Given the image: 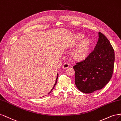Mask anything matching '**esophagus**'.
<instances>
[{
  "mask_svg": "<svg viewBox=\"0 0 121 121\" xmlns=\"http://www.w3.org/2000/svg\"><path fill=\"white\" fill-rule=\"evenodd\" d=\"M69 67V64L68 63H65L63 65V68L64 69H67Z\"/></svg>",
  "mask_w": 121,
  "mask_h": 121,
  "instance_id": "esophagus-1",
  "label": "esophagus"
}]
</instances>
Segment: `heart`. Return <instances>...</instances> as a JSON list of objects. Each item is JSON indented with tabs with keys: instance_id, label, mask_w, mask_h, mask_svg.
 Instances as JSON below:
<instances>
[{
	"instance_id": "obj_1",
	"label": "heart",
	"mask_w": 121,
	"mask_h": 121,
	"mask_svg": "<svg viewBox=\"0 0 121 121\" xmlns=\"http://www.w3.org/2000/svg\"><path fill=\"white\" fill-rule=\"evenodd\" d=\"M84 40V37L81 36H77L73 44V46L77 45ZM90 45L88 41H86L82 43L78 47L76 48L73 53V57L75 59L81 60L85 58L88 55Z\"/></svg>"
}]
</instances>
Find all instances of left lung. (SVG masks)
I'll return each instance as SVG.
<instances>
[{"mask_svg":"<svg viewBox=\"0 0 121 121\" xmlns=\"http://www.w3.org/2000/svg\"><path fill=\"white\" fill-rule=\"evenodd\" d=\"M114 62V49L107 37L99 32L94 50L73 67L77 88L85 93L102 89L111 79Z\"/></svg>","mask_w":121,"mask_h":121,"instance_id":"obj_1","label":"left lung"}]
</instances>
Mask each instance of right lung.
<instances>
[{
    "label": "right lung",
    "mask_w": 121,
    "mask_h": 121,
    "mask_svg": "<svg viewBox=\"0 0 121 121\" xmlns=\"http://www.w3.org/2000/svg\"><path fill=\"white\" fill-rule=\"evenodd\" d=\"M58 74H57V78H56V81H55V84H54V86L53 87V88H52V89H51V91L49 92V93L48 94H49L50 93H51V92L52 91V90L53 89H54V87L55 86V85H56V83H57V79H58Z\"/></svg>",
    "instance_id": "1"
}]
</instances>
